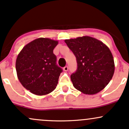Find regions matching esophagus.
Segmentation results:
<instances>
[{
  "label": "esophagus",
  "mask_w": 129,
  "mask_h": 129,
  "mask_svg": "<svg viewBox=\"0 0 129 129\" xmlns=\"http://www.w3.org/2000/svg\"><path fill=\"white\" fill-rule=\"evenodd\" d=\"M63 70H64V71H68V66H66L65 67L63 68Z\"/></svg>",
  "instance_id": "34e87169"
}]
</instances>
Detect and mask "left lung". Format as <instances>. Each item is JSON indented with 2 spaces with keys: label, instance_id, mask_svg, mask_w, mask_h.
<instances>
[{
  "label": "left lung",
  "instance_id": "8db88e82",
  "mask_svg": "<svg viewBox=\"0 0 129 129\" xmlns=\"http://www.w3.org/2000/svg\"><path fill=\"white\" fill-rule=\"evenodd\" d=\"M75 55L77 68L71 74L73 86L87 95L103 89L114 73V62L109 48L104 43L90 36L64 41Z\"/></svg>",
  "mask_w": 129,
  "mask_h": 129
}]
</instances>
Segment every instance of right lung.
I'll return each mask as SVG.
<instances>
[{"label": "right lung", "mask_w": 129, "mask_h": 129, "mask_svg": "<svg viewBox=\"0 0 129 129\" xmlns=\"http://www.w3.org/2000/svg\"><path fill=\"white\" fill-rule=\"evenodd\" d=\"M58 44L57 41L41 37L26 45L18 55V78L32 93L45 95L56 88L62 72L56 64V57L53 52Z\"/></svg>", "instance_id": "right-lung-1"}]
</instances>
